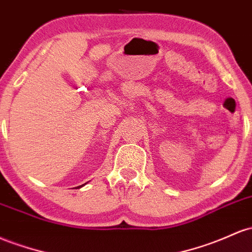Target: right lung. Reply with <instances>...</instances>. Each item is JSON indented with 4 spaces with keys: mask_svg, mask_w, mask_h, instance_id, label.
<instances>
[{
    "mask_svg": "<svg viewBox=\"0 0 252 252\" xmlns=\"http://www.w3.org/2000/svg\"><path fill=\"white\" fill-rule=\"evenodd\" d=\"M80 187H82V185H80ZM77 188H79V187H77Z\"/></svg>",
    "mask_w": 252,
    "mask_h": 252,
    "instance_id": "obj_1",
    "label": "right lung"
}]
</instances>
